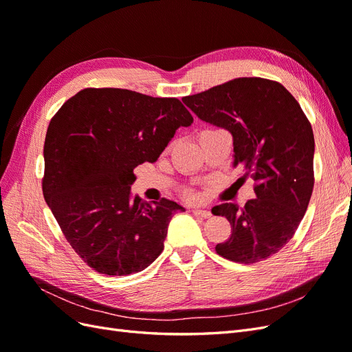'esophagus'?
<instances>
[{
  "instance_id": "esophagus-1",
  "label": "esophagus",
  "mask_w": 352,
  "mask_h": 352,
  "mask_svg": "<svg viewBox=\"0 0 352 352\" xmlns=\"http://www.w3.org/2000/svg\"><path fill=\"white\" fill-rule=\"evenodd\" d=\"M192 212L195 216H199V217H204V219H208L211 217V211L210 210H201V208H194Z\"/></svg>"
}]
</instances>
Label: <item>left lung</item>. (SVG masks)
Instances as JSON below:
<instances>
[{
	"instance_id": "1",
	"label": "left lung",
	"mask_w": 352,
	"mask_h": 352,
	"mask_svg": "<svg viewBox=\"0 0 352 352\" xmlns=\"http://www.w3.org/2000/svg\"><path fill=\"white\" fill-rule=\"evenodd\" d=\"M182 101L202 122L230 132L233 164L257 182L245 207H212L232 226L217 254L243 264L272 257L294 236L313 194L310 122L283 85L261 78L233 79Z\"/></svg>"
}]
</instances>
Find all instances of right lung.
<instances>
[{
	"mask_svg": "<svg viewBox=\"0 0 352 352\" xmlns=\"http://www.w3.org/2000/svg\"><path fill=\"white\" fill-rule=\"evenodd\" d=\"M194 117L177 98L87 88L52 117L44 145L42 192L63 233L89 267L105 276L146 269L164 248L177 202L132 198L133 170L155 163Z\"/></svg>",
	"mask_w": 352,
	"mask_h": 352,
	"instance_id": "right-lung-1",
	"label": "right lung"
}]
</instances>
